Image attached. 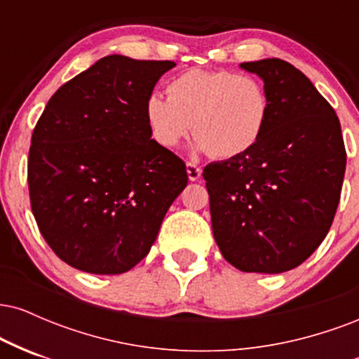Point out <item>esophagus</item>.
<instances>
[{"mask_svg":"<svg viewBox=\"0 0 359 359\" xmlns=\"http://www.w3.org/2000/svg\"><path fill=\"white\" fill-rule=\"evenodd\" d=\"M187 175H189V180H199L201 179V174H203V168H201L197 163L194 162H187Z\"/></svg>","mask_w":359,"mask_h":359,"instance_id":"obj_1","label":"esophagus"}]
</instances>
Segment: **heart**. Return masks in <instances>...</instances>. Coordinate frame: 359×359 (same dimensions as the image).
<instances>
[{
	"label": "heart",
	"mask_w": 359,
	"mask_h": 359,
	"mask_svg": "<svg viewBox=\"0 0 359 359\" xmlns=\"http://www.w3.org/2000/svg\"><path fill=\"white\" fill-rule=\"evenodd\" d=\"M167 97L150 94L145 119L156 145L174 150L192 128L197 148L236 158L258 143L269 121L265 86L251 74L191 69L167 82Z\"/></svg>",
	"instance_id": "1"
}]
</instances>
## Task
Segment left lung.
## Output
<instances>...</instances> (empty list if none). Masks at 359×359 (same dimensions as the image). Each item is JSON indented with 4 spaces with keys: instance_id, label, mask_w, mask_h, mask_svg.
Wrapping results in <instances>:
<instances>
[{
    "instance_id": "1",
    "label": "left lung",
    "mask_w": 359,
    "mask_h": 359,
    "mask_svg": "<svg viewBox=\"0 0 359 359\" xmlns=\"http://www.w3.org/2000/svg\"><path fill=\"white\" fill-rule=\"evenodd\" d=\"M270 101L269 121L245 155L211 163L214 240L241 271L282 273L306 262L331 228L346 170V148L332 106L282 59L243 62Z\"/></svg>"
}]
</instances>
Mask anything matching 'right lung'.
Instances as JSON below:
<instances>
[{
    "label": "right lung",
    "instance_id": "obj_1",
    "mask_svg": "<svg viewBox=\"0 0 359 359\" xmlns=\"http://www.w3.org/2000/svg\"><path fill=\"white\" fill-rule=\"evenodd\" d=\"M172 60L102 57L65 82L28 151L32 212L62 262L118 275L142 262L187 185L182 158L151 140L147 97Z\"/></svg>",
    "mask_w": 359,
    "mask_h": 359
}]
</instances>
